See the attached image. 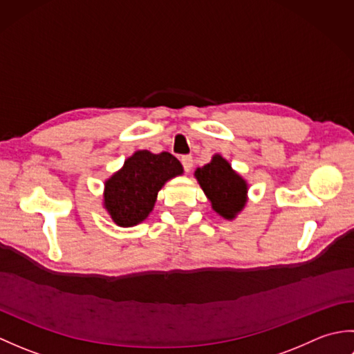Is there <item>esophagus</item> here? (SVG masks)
<instances>
[{"label":"esophagus","instance_id":"obj_1","mask_svg":"<svg viewBox=\"0 0 354 354\" xmlns=\"http://www.w3.org/2000/svg\"><path fill=\"white\" fill-rule=\"evenodd\" d=\"M181 162H183V165H184V170H185V171H190L192 165H193V158H192L190 155H184V156L181 158Z\"/></svg>","mask_w":354,"mask_h":354}]
</instances>
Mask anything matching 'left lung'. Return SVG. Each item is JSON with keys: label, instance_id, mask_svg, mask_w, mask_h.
<instances>
[{"label": "left lung", "instance_id": "left-lung-1", "mask_svg": "<svg viewBox=\"0 0 354 354\" xmlns=\"http://www.w3.org/2000/svg\"><path fill=\"white\" fill-rule=\"evenodd\" d=\"M194 176L212 202V208L223 219L232 221L242 212L246 204L248 184L223 156L214 155L204 167L196 169Z\"/></svg>", "mask_w": 354, "mask_h": 354}]
</instances>
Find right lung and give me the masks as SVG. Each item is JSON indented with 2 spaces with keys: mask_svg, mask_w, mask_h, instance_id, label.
Returning a JSON list of instances; mask_svg holds the SVG:
<instances>
[{
  "mask_svg": "<svg viewBox=\"0 0 354 354\" xmlns=\"http://www.w3.org/2000/svg\"><path fill=\"white\" fill-rule=\"evenodd\" d=\"M183 171L181 162L169 152L138 150L106 179L103 205L118 227H133L152 212L162 185Z\"/></svg>",
  "mask_w": 354,
  "mask_h": 354,
  "instance_id": "obj_1",
  "label": "right lung"
}]
</instances>
